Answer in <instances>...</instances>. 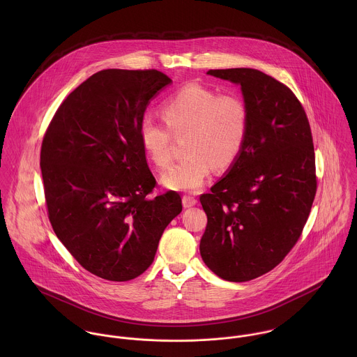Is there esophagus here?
I'll return each instance as SVG.
<instances>
[{"label":"esophagus","mask_w":357,"mask_h":357,"mask_svg":"<svg viewBox=\"0 0 357 357\" xmlns=\"http://www.w3.org/2000/svg\"><path fill=\"white\" fill-rule=\"evenodd\" d=\"M197 202H198V199H197L195 197H192V195H184V197H183V204H184V207L195 206Z\"/></svg>","instance_id":"obj_1"}]
</instances>
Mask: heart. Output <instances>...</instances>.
<instances>
[{"label": "heart", "mask_w": 357, "mask_h": 357, "mask_svg": "<svg viewBox=\"0 0 357 357\" xmlns=\"http://www.w3.org/2000/svg\"><path fill=\"white\" fill-rule=\"evenodd\" d=\"M160 112L166 125L144 116L139 125V140L153 165L167 169L173 136H185L187 155L163 180L172 190L201 188L213 167L228 169L245 147L250 111L238 93H218L202 84H187L162 102Z\"/></svg>", "instance_id": "b5f03b06"}]
</instances>
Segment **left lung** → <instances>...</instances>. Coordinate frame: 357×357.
Listing matches in <instances>:
<instances>
[{"mask_svg": "<svg viewBox=\"0 0 357 357\" xmlns=\"http://www.w3.org/2000/svg\"><path fill=\"white\" fill-rule=\"evenodd\" d=\"M239 84L249 105L245 147L229 173L201 195L204 264L228 282L279 265L298 242L317 190L305 109L293 91L255 68L208 70Z\"/></svg>", "mask_w": 357, "mask_h": 357, "instance_id": "left-lung-1", "label": "left lung"}]
</instances>
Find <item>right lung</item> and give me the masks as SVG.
<instances>
[{
    "instance_id": "add662e5",
    "label": "right lung",
    "mask_w": 357,
    "mask_h": 357,
    "mask_svg": "<svg viewBox=\"0 0 357 357\" xmlns=\"http://www.w3.org/2000/svg\"><path fill=\"white\" fill-rule=\"evenodd\" d=\"M172 79L158 70H102L61 102L41 146L52 228L81 266L111 282L140 276L167 224L181 213L156 180L139 140L153 95Z\"/></svg>"
}]
</instances>
